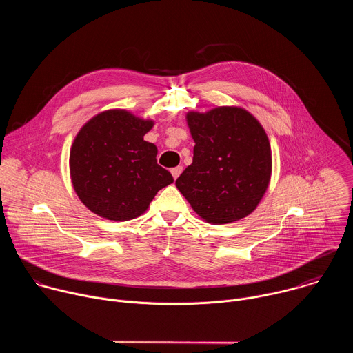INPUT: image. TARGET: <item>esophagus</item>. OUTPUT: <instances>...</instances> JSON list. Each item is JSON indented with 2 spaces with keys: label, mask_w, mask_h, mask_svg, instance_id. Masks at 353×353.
<instances>
[{
  "label": "esophagus",
  "mask_w": 353,
  "mask_h": 353,
  "mask_svg": "<svg viewBox=\"0 0 353 353\" xmlns=\"http://www.w3.org/2000/svg\"><path fill=\"white\" fill-rule=\"evenodd\" d=\"M181 172H183V168L181 166H177V168H173L172 170H170V173H172V176H173V179L176 180L180 174H181Z\"/></svg>",
  "instance_id": "34e87169"
}]
</instances>
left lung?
Returning a JSON list of instances; mask_svg holds the SVG:
<instances>
[{"label": "left lung", "mask_w": 353, "mask_h": 353, "mask_svg": "<svg viewBox=\"0 0 353 353\" xmlns=\"http://www.w3.org/2000/svg\"><path fill=\"white\" fill-rule=\"evenodd\" d=\"M185 120L195 142L194 158L176 187L208 223L245 218L259 207L271 180L272 155L264 127L240 106L188 112Z\"/></svg>", "instance_id": "1"}]
</instances>
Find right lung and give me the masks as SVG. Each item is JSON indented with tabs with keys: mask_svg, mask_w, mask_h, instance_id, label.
Instances as JSON below:
<instances>
[{
	"mask_svg": "<svg viewBox=\"0 0 353 353\" xmlns=\"http://www.w3.org/2000/svg\"><path fill=\"white\" fill-rule=\"evenodd\" d=\"M154 125V120L110 109L81 127L70 150V176L89 211L116 222L135 219L173 183L157 163V145L143 139Z\"/></svg>",
	"mask_w": 353,
	"mask_h": 353,
	"instance_id": "obj_1",
	"label": "right lung"
}]
</instances>
